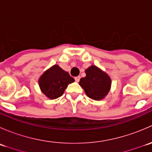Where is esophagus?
Segmentation results:
<instances>
[{"mask_svg":"<svg viewBox=\"0 0 152 152\" xmlns=\"http://www.w3.org/2000/svg\"><path fill=\"white\" fill-rule=\"evenodd\" d=\"M79 80H80V76H76V77H75V81L76 82H79Z\"/></svg>","mask_w":152,"mask_h":152,"instance_id":"34e87169","label":"esophagus"}]
</instances>
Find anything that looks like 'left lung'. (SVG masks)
<instances>
[{"label":"left lung","instance_id":"8db88e82","mask_svg":"<svg viewBox=\"0 0 152 152\" xmlns=\"http://www.w3.org/2000/svg\"><path fill=\"white\" fill-rule=\"evenodd\" d=\"M86 76L82 78L79 85L86 95L93 100L103 99L111 87V79L108 74L96 65H91L85 70Z\"/></svg>","mask_w":152,"mask_h":152}]
</instances>
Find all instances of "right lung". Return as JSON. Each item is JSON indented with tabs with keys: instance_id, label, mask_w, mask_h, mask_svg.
<instances>
[{
	"instance_id": "obj_1",
	"label": "right lung",
	"mask_w": 152,
	"mask_h": 152,
	"mask_svg": "<svg viewBox=\"0 0 152 152\" xmlns=\"http://www.w3.org/2000/svg\"><path fill=\"white\" fill-rule=\"evenodd\" d=\"M74 79L59 65H54L40 76L39 86L46 97L56 99L63 94L67 85L74 82Z\"/></svg>"
}]
</instances>
